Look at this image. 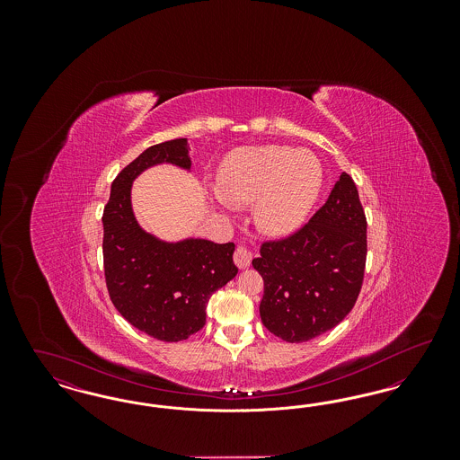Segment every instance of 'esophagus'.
I'll return each mask as SVG.
<instances>
[{
    "instance_id": "1",
    "label": "esophagus",
    "mask_w": 460,
    "mask_h": 460,
    "mask_svg": "<svg viewBox=\"0 0 460 460\" xmlns=\"http://www.w3.org/2000/svg\"><path fill=\"white\" fill-rule=\"evenodd\" d=\"M234 263L240 269L250 267V263H252V252L248 248H244V246H238L236 252H234Z\"/></svg>"
}]
</instances>
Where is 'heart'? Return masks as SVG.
Instances as JSON below:
<instances>
[{
	"instance_id": "b5f03b06",
	"label": "heart",
	"mask_w": 460,
	"mask_h": 460,
	"mask_svg": "<svg viewBox=\"0 0 460 460\" xmlns=\"http://www.w3.org/2000/svg\"><path fill=\"white\" fill-rule=\"evenodd\" d=\"M324 169L310 152L265 145L236 148L217 171L219 205L246 207L255 200V224L270 236L300 227L321 197Z\"/></svg>"
}]
</instances>
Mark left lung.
Masks as SVG:
<instances>
[{"mask_svg":"<svg viewBox=\"0 0 460 460\" xmlns=\"http://www.w3.org/2000/svg\"><path fill=\"white\" fill-rule=\"evenodd\" d=\"M367 222L350 175H340L328 201L298 233L263 243L253 269L263 279V326L288 343L338 326L362 288Z\"/></svg>","mask_w":460,"mask_h":460,"instance_id":"obj_1","label":"left lung"}]
</instances>
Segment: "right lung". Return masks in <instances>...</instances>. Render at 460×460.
I'll return each mask as SVG.
<instances>
[{
	"instance_id": "add662e5",
	"label": "right lung",
	"mask_w": 460,
	"mask_h": 460,
	"mask_svg": "<svg viewBox=\"0 0 460 460\" xmlns=\"http://www.w3.org/2000/svg\"><path fill=\"white\" fill-rule=\"evenodd\" d=\"M160 164L191 172L188 139L150 146L111 182L103 210L105 279L111 304L134 328L160 341H182L205 326L210 296L238 274V267L234 243L164 241L139 226L132 182Z\"/></svg>"
}]
</instances>
